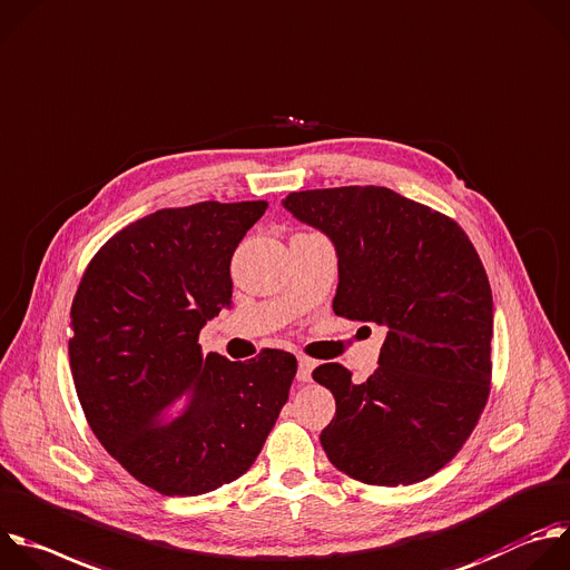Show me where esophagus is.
Masks as SVG:
<instances>
[{"label":"esophagus","instance_id":"obj_1","mask_svg":"<svg viewBox=\"0 0 570 570\" xmlns=\"http://www.w3.org/2000/svg\"><path fill=\"white\" fill-rule=\"evenodd\" d=\"M314 366H316L314 360H309V357H298V375H296V380H298V382H309Z\"/></svg>","mask_w":570,"mask_h":570}]
</instances>
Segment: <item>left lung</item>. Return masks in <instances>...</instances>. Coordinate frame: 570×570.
Listing matches in <instances>:
<instances>
[{"instance_id":"obj_1","label":"left lung","mask_w":570,"mask_h":570,"mask_svg":"<svg viewBox=\"0 0 570 570\" xmlns=\"http://www.w3.org/2000/svg\"><path fill=\"white\" fill-rule=\"evenodd\" d=\"M283 206L336 249L334 314L386 330L364 384L341 364L312 373L336 402L321 431L330 463L384 488L433 476L490 395L494 305L474 245L451 217L384 186L301 190Z\"/></svg>"}]
</instances>
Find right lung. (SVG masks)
Segmentation results:
<instances>
[{
  "instance_id": "add662e5",
  "label": "right lung",
  "mask_w": 570,
  "mask_h": 570,
  "mask_svg": "<svg viewBox=\"0 0 570 570\" xmlns=\"http://www.w3.org/2000/svg\"><path fill=\"white\" fill-rule=\"evenodd\" d=\"M267 202H199L111 236L71 303L69 364L85 417L139 483L197 497L240 479L287 402L296 357L202 355L199 330L232 307V256Z\"/></svg>"
}]
</instances>
